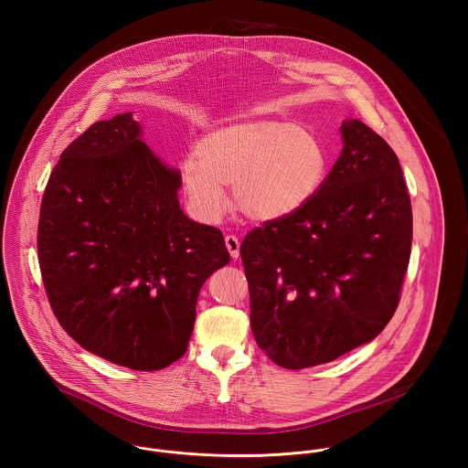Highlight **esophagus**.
Returning a JSON list of instances; mask_svg holds the SVG:
<instances>
[{"instance_id":"esophagus-1","label":"esophagus","mask_w":468,"mask_h":468,"mask_svg":"<svg viewBox=\"0 0 468 468\" xmlns=\"http://www.w3.org/2000/svg\"><path fill=\"white\" fill-rule=\"evenodd\" d=\"M225 245H227V250H229V254L232 256V260H236L238 256H239V239H238V236H234V234H229V236H225Z\"/></svg>"}]
</instances>
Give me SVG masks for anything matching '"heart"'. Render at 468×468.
Returning <instances> with one entry per match:
<instances>
[{"instance_id": "heart-1", "label": "heart", "mask_w": 468, "mask_h": 468, "mask_svg": "<svg viewBox=\"0 0 468 468\" xmlns=\"http://www.w3.org/2000/svg\"><path fill=\"white\" fill-rule=\"evenodd\" d=\"M198 156L180 165L191 210L218 221L229 208L225 187H234L238 208L250 219L271 221L303 208L317 193L326 154L306 128L273 121H239L205 134Z\"/></svg>"}]
</instances>
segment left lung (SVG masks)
I'll use <instances>...</instances> for the list:
<instances>
[{
	"label": "left lung",
	"instance_id": "1",
	"mask_svg": "<svg viewBox=\"0 0 468 468\" xmlns=\"http://www.w3.org/2000/svg\"><path fill=\"white\" fill-rule=\"evenodd\" d=\"M340 132L344 149L312 200L250 230L239 249L252 334L286 369L373 340L409 267L412 208L397 153L356 119Z\"/></svg>",
	"mask_w": 468,
	"mask_h": 468
}]
</instances>
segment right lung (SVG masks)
I'll return each instance as SVG.
<instances>
[{
	"label": "right lung",
	"mask_w": 468,
	"mask_h": 468,
	"mask_svg": "<svg viewBox=\"0 0 468 468\" xmlns=\"http://www.w3.org/2000/svg\"><path fill=\"white\" fill-rule=\"evenodd\" d=\"M180 186L122 113L68 145L41 201L37 258L54 315L84 349L134 371L184 356L201 286L230 261L221 230L180 208Z\"/></svg>",
	"instance_id": "obj_1"
}]
</instances>
